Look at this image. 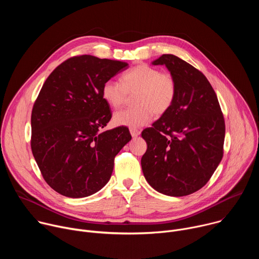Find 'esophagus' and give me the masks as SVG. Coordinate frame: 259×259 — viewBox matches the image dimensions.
Returning <instances> with one entry per match:
<instances>
[{
    "instance_id": "obj_1",
    "label": "esophagus",
    "mask_w": 259,
    "mask_h": 259,
    "mask_svg": "<svg viewBox=\"0 0 259 259\" xmlns=\"http://www.w3.org/2000/svg\"><path fill=\"white\" fill-rule=\"evenodd\" d=\"M130 133H131L132 137H136L140 134V131L137 130V129H134V128H130Z\"/></svg>"
}]
</instances>
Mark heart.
<instances>
[{
  "mask_svg": "<svg viewBox=\"0 0 259 259\" xmlns=\"http://www.w3.org/2000/svg\"><path fill=\"white\" fill-rule=\"evenodd\" d=\"M133 94L135 105L117 112L115 124L138 128L150 123L153 114H166L175 101L177 83L172 73L142 63L123 73L121 82L107 80L101 87L103 99L114 108L126 104Z\"/></svg>",
  "mask_w": 259,
  "mask_h": 259,
  "instance_id": "b5f03b06",
  "label": "heart"
}]
</instances>
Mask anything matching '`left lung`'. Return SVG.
Wrapping results in <instances>:
<instances>
[{"instance_id": "1", "label": "left lung", "mask_w": 259, "mask_h": 259, "mask_svg": "<svg viewBox=\"0 0 259 259\" xmlns=\"http://www.w3.org/2000/svg\"><path fill=\"white\" fill-rule=\"evenodd\" d=\"M153 64L167 66L177 94L168 112L141 133L147 144L142 172L159 193L188 196L205 186L223 159L224 114L202 71L172 54H163Z\"/></svg>"}]
</instances>
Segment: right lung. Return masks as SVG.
Here are the masks:
<instances>
[{
	"label": "right lung",
	"mask_w": 259,
	"mask_h": 259,
	"mask_svg": "<svg viewBox=\"0 0 259 259\" xmlns=\"http://www.w3.org/2000/svg\"><path fill=\"white\" fill-rule=\"evenodd\" d=\"M127 68L124 61L77 55L45 81L31 110L30 146L43 178L58 194L88 197L112 176L115 157L131 135L124 126L101 131L112 119L101 87Z\"/></svg>",
	"instance_id": "right-lung-1"
}]
</instances>
